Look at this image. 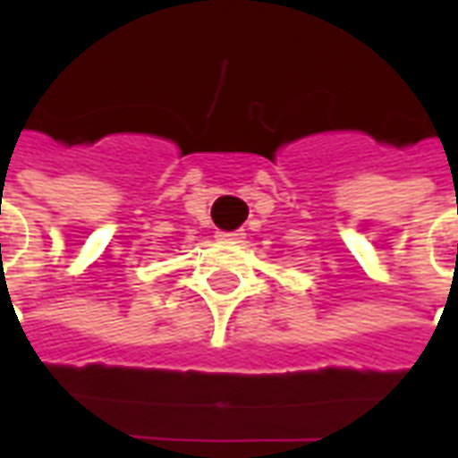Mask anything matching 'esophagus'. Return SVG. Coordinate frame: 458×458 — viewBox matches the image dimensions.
I'll use <instances>...</instances> for the list:
<instances>
[{
    "label": "esophagus",
    "instance_id": "1",
    "mask_svg": "<svg viewBox=\"0 0 458 458\" xmlns=\"http://www.w3.org/2000/svg\"><path fill=\"white\" fill-rule=\"evenodd\" d=\"M216 238L223 240V242H240V240L245 238V233H242V230H235V233H218Z\"/></svg>",
    "mask_w": 458,
    "mask_h": 458
}]
</instances>
